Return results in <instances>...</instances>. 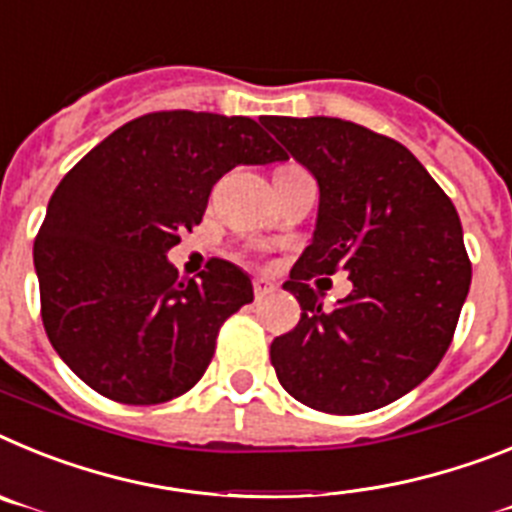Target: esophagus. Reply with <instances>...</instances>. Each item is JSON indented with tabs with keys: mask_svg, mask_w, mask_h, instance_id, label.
Here are the masks:
<instances>
[{
	"mask_svg": "<svg viewBox=\"0 0 512 512\" xmlns=\"http://www.w3.org/2000/svg\"><path fill=\"white\" fill-rule=\"evenodd\" d=\"M252 291H255V299H265L268 293L275 291V286L268 278H255V281H252Z\"/></svg>",
	"mask_w": 512,
	"mask_h": 512,
	"instance_id": "obj_1",
	"label": "esophagus"
}]
</instances>
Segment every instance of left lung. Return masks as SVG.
<instances>
[{
    "label": "left lung",
    "instance_id": "8db88e82",
    "mask_svg": "<svg viewBox=\"0 0 512 512\" xmlns=\"http://www.w3.org/2000/svg\"><path fill=\"white\" fill-rule=\"evenodd\" d=\"M260 123L319 182L317 231L283 283L301 319L275 337L270 363L311 410H379L428 379L451 345L471 283L459 213L384 133L324 115ZM337 269L354 291L324 312L310 281Z\"/></svg>",
    "mask_w": 512,
    "mask_h": 512
}]
</instances>
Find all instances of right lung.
I'll use <instances>...</instances> for the list:
<instances>
[{"instance_id": "obj_1", "label": "right lung", "mask_w": 512, "mask_h": 512, "mask_svg": "<svg viewBox=\"0 0 512 512\" xmlns=\"http://www.w3.org/2000/svg\"><path fill=\"white\" fill-rule=\"evenodd\" d=\"M281 159L252 118L159 110L66 172L33 260L48 340L84 384L113 402L162 404L201 381L221 324L252 301V281L221 257L180 278L167 252L201 224L226 172Z\"/></svg>"}]
</instances>
